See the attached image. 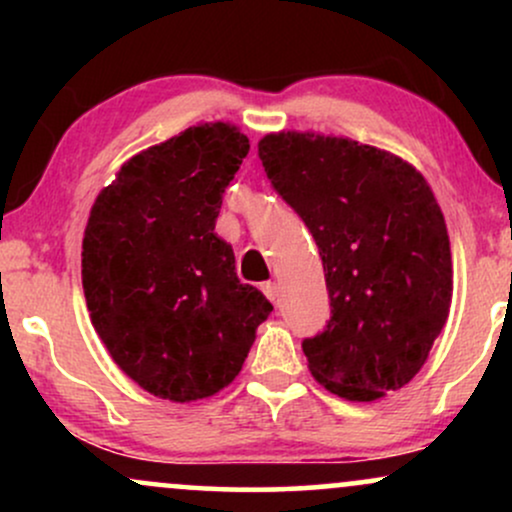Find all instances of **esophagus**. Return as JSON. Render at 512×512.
<instances>
[{
	"instance_id": "esophagus-1",
	"label": "esophagus",
	"mask_w": 512,
	"mask_h": 512,
	"mask_svg": "<svg viewBox=\"0 0 512 512\" xmlns=\"http://www.w3.org/2000/svg\"><path fill=\"white\" fill-rule=\"evenodd\" d=\"M262 291H264V296L269 298V301H272V303H279L281 286L276 284V281H267V284H262Z\"/></svg>"
}]
</instances>
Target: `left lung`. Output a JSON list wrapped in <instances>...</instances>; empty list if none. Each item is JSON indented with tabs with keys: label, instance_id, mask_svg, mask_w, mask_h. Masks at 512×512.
<instances>
[{
	"label": "left lung",
	"instance_id": "8db88e82",
	"mask_svg": "<svg viewBox=\"0 0 512 512\" xmlns=\"http://www.w3.org/2000/svg\"><path fill=\"white\" fill-rule=\"evenodd\" d=\"M260 158L325 269L330 322L303 339L313 378L351 402L404 387L452 301L448 228L424 175L390 151L313 132L267 134Z\"/></svg>",
	"mask_w": 512,
	"mask_h": 512
}]
</instances>
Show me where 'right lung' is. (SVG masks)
<instances>
[{"label":"right lung","instance_id":"obj_1","mask_svg":"<svg viewBox=\"0 0 512 512\" xmlns=\"http://www.w3.org/2000/svg\"><path fill=\"white\" fill-rule=\"evenodd\" d=\"M238 127L204 122L132 156L88 216L81 281L113 361L170 402L216 395L243 368L272 303L240 284L214 233L248 156Z\"/></svg>","mask_w":512,"mask_h":512}]
</instances>
